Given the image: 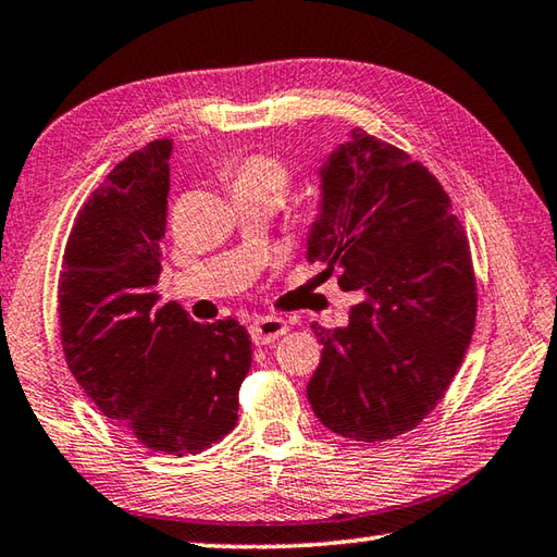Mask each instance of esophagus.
Segmentation results:
<instances>
[{"label":"esophagus","mask_w":557,"mask_h":557,"mask_svg":"<svg viewBox=\"0 0 557 557\" xmlns=\"http://www.w3.org/2000/svg\"><path fill=\"white\" fill-rule=\"evenodd\" d=\"M248 331L256 345H268L272 341H277L280 335H285L289 329H287V321L277 319V315H258V319L250 321Z\"/></svg>","instance_id":"1"}]
</instances>
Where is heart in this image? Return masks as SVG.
<instances>
[{
    "label": "heart",
    "mask_w": 557,
    "mask_h": 557,
    "mask_svg": "<svg viewBox=\"0 0 557 557\" xmlns=\"http://www.w3.org/2000/svg\"><path fill=\"white\" fill-rule=\"evenodd\" d=\"M234 185H258V188L275 190L280 198L289 188V169L275 157L256 154L244 159L232 173Z\"/></svg>",
    "instance_id": "heart-1"
}]
</instances>
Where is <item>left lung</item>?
Segmentation results:
<instances>
[{"instance_id": "obj_1", "label": "left lung", "mask_w": 557, "mask_h": 557, "mask_svg": "<svg viewBox=\"0 0 557 557\" xmlns=\"http://www.w3.org/2000/svg\"><path fill=\"white\" fill-rule=\"evenodd\" d=\"M321 181L307 258L364 299L345 329L315 331L323 352L307 396L331 432L386 442L437 408L463 362L478 311L471 248L442 183L362 127Z\"/></svg>"}]
</instances>
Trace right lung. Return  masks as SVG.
I'll list each match as a JSON object with an SVG mask.
<instances>
[{
	"label": "right lung",
	"instance_id": "right-lung-1",
	"mask_svg": "<svg viewBox=\"0 0 557 557\" xmlns=\"http://www.w3.org/2000/svg\"><path fill=\"white\" fill-rule=\"evenodd\" d=\"M154 139L108 173L76 214L64 246L58 313L64 359L106 418L161 454H200L238 420L250 369L242 323L193 321L159 307L169 157Z\"/></svg>",
	"mask_w": 557,
	"mask_h": 557
}]
</instances>
